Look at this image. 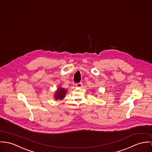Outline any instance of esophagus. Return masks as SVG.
<instances>
[{
    "label": "esophagus",
    "instance_id": "34e87169",
    "mask_svg": "<svg viewBox=\"0 0 152 152\" xmlns=\"http://www.w3.org/2000/svg\"><path fill=\"white\" fill-rule=\"evenodd\" d=\"M76 86L77 87L80 88V87H82V86H83V84H82V83H76Z\"/></svg>",
    "mask_w": 152,
    "mask_h": 152
}]
</instances>
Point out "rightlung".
<instances>
[{"instance_id":"right-lung-1","label":"right lung","mask_w":152,"mask_h":152,"mask_svg":"<svg viewBox=\"0 0 152 152\" xmlns=\"http://www.w3.org/2000/svg\"><path fill=\"white\" fill-rule=\"evenodd\" d=\"M67 91H68L67 90H65V88H61L59 87L57 89V90L56 91L55 94H54L55 99L56 100L62 99L65 96V95L67 93Z\"/></svg>"}]
</instances>
